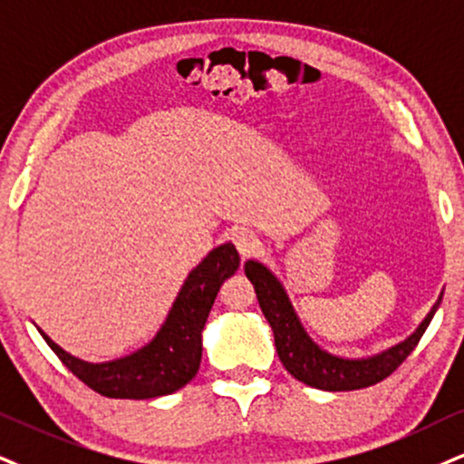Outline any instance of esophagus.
<instances>
[{
    "instance_id": "obj_1",
    "label": "esophagus",
    "mask_w": 464,
    "mask_h": 464,
    "mask_svg": "<svg viewBox=\"0 0 464 464\" xmlns=\"http://www.w3.org/2000/svg\"><path fill=\"white\" fill-rule=\"evenodd\" d=\"M232 241H234V245H237V249L241 251L243 258H249V256H254L256 251L260 249V245H262L260 238L256 237V232H251V230L234 232Z\"/></svg>"
}]
</instances>
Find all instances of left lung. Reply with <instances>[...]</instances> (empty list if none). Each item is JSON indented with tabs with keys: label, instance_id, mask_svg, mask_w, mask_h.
Returning a JSON list of instances; mask_svg holds the SVG:
<instances>
[{
	"label": "left lung",
	"instance_id": "left-lung-1",
	"mask_svg": "<svg viewBox=\"0 0 464 464\" xmlns=\"http://www.w3.org/2000/svg\"><path fill=\"white\" fill-rule=\"evenodd\" d=\"M245 276L254 284L262 314H265L273 329V335H276L279 362L296 381L324 392L363 390V387L385 381L415 351L428 324H430L434 312L441 305V296H439V301L434 303L430 314L417 327L415 334L400 342L398 346L390 348V351L368 359H342L314 344L312 337L305 334L299 318H296L282 284L277 282V277L266 266L254 260L245 262Z\"/></svg>",
	"mask_w": 464,
	"mask_h": 464
}]
</instances>
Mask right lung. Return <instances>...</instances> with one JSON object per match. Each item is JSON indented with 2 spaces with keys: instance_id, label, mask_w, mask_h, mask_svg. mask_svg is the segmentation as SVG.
Instances as JSON below:
<instances>
[{
  "instance_id": "add662e5",
  "label": "right lung",
  "mask_w": 464,
  "mask_h": 464,
  "mask_svg": "<svg viewBox=\"0 0 464 464\" xmlns=\"http://www.w3.org/2000/svg\"><path fill=\"white\" fill-rule=\"evenodd\" d=\"M238 251L232 243L210 251L188 273L168 320L150 344L107 363H88L62 351L40 331L60 362L90 390L107 398L148 400L168 396L198 374L202 362V329L221 284L238 268Z\"/></svg>"
}]
</instances>
